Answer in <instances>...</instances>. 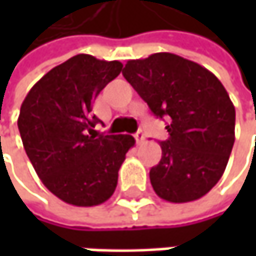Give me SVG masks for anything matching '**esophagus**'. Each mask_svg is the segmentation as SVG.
I'll list each match as a JSON object with an SVG mask.
<instances>
[{
	"label": "esophagus",
	"instance_id": "34e87169",
	"mask_svg": "<svg viewBox=\"0 0 256 256\" xmlns=\"http://www.w3.org/2000/svg\"><path fill=\"white\" fill-rule=\"evenodd\" d=\"M134 139H136V142H138V144H142V142L145 140V134H144V132H142V130L136 132V133H134Z\"/></svg>",
	"mask_w": 256,
	"mask_h": 256
}]
</instances>
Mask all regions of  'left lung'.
I'll list each match as a JSON object with an SVG mask.
<instances>
[{
    "instance_id": "1",
    "label": "left lung",
    "mask_w": 256,
    "mask_h": 256,
    "mask_svg": "<svg viewBox=\"0 0 256 256\" xmlns=\"http://www.w3.org/2000/svg\"><path fill=\"white\" fill-rule=\"evenodd\" d=\"M123 76L154 116H168L169 139L150 170L156 194L186 203L221 179L234 145L236 110L222 82L209 70L174 53L128 60Z\"/></svg>"
}]
</instances>
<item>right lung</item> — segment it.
<instances>
[{
	"mask_svg": "<svg viewBox=\"0 0 256 256\" xmlns=\"http://www.w3.org/2000/svg\"><path fill=\"white\" fill-rule=\"evenodd\" d=\"M118 60L77 54L50 70L26 94L18 126L41 182L74 206H98L116 191L118 170L134 145L130 134H93L92 105L122 72Z\"/></svg>",
	"mask_w": 256,
	"mask_h": 256,
	"instance_id": "add662e5",
	"label": "right lung"
}]
</instances>
